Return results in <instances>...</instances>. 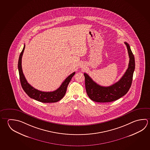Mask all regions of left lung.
<instances>
[{"mask_svg": "<svg viewBox=\"0 0 150 150\" xmlns=\"http://www.w3.org/2000/svg\"><path fill=\"white\" fill-rule=\"evenodd\" d=\"M125 44L129 58V66L125 74L117 82L110 86H102L95 83L88 74L84 73L87 94L92 100L100 103L113 102L123 96L129 91L131 86L135 69V59L129 44L126 42Z\"/></svg>", "mask_w": 150, "mask_h": 150, "instance_id": "obj_1", "label": "left lung"}]
</instances>
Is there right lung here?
<instances>
[{"instance_id": "obj_1", "label": "right lung", "mask_w": 150, "mask_h": 150, "mask_svg": "<svg viewBox=\"0 0 150 150\" xmlns=\"http://www.w3.org/2000/svg\"><path fill=\"white\" fill-rule=\"evenodd\" d=\"M25 47V45H24V48L19 55L18 64L20 81L23 89H24V91L30 98L40 102L55 103L60 100L62 98H63V97L65 94L68 85L71 81L72 77L75 74V72H74L70 75H69L63 82L61 86L58 89L53 92H42L38 89H35L27 82L22 70L21 58L24 53Z\"/></svg>"}]
</instances>
